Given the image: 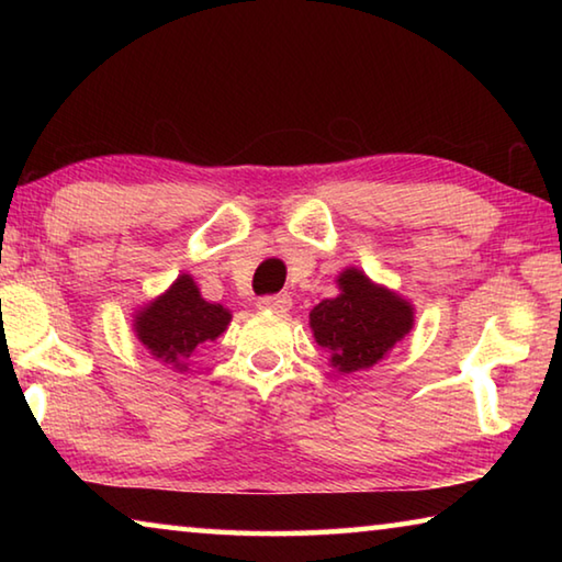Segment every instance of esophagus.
Listing matches in <instances>:
<instances>
[{"label": "esophagus", "mask_w": 562, "mask_h": 562, "mask_svg": "<svg viewBox=\"0 0 562 562\" xmlns=\"http://www.w3.org/2000/svg\"><path fill=\"white\" fill-rule=\"evenodd\" d=\"M258 307L260 310H268V312H288L292 307V297L290 294H265V297L258 300Z\"/></svg>", "instance_id": "esophagus-1"}]
</instances>
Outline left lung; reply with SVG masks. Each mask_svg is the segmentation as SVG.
<instances>
[{"mask_svg":"<svg viewBox=\"0 0 562 562\" xmlns=\"http://www.w3.org/2000/svg\"><path fill=\"white\" fill-rule=\"evenodd\" d=\"M339 294L310 312L315 339L329 351L339 372H359L376 364L414 325L412 304L359 270L339 274Z\"/></svg>","mask_w":562,"mask_h":562,"instance_id":"obj_1","label":"left lung"}]
</instances>
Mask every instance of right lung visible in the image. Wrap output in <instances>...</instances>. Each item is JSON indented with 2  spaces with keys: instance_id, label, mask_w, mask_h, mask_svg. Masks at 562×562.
<instances>
[{
  "instance_id": "1",
  "label": "right lung",
  "mask_w": 562,
  "mask_h": 562,
  "mask_svg": "<svg viewBox=\"0 0 562 562\" xmlns=\"http://www.w3.org/2000/svg\"><path fill=\"white\" fill-rule=\"evenodd\" d=\"M227 325L231 312L223 304L205 302L190 274H180L173 288L136 317L138 339L150 355L176 369H186L198 345L213 341Z\"/></svg>"
}]
</instances>
